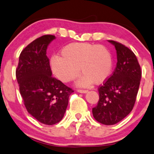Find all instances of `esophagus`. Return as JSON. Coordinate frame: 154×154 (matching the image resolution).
<instances>
[{
  "label": "esophagus",
  "instance_id": "1",
  "mask_svg": "<svg viewBox=\"0 0 154 154\" xmlns=\"http://www.w3.org/2000/svg\"><path fill=\"white\" fill-rule=\"evenodd\" d=\"M77 91L79 92V93L85 94V93H87V92H88V91H87V90H84V89H77Z\"/></svg>",
  "mask_w": 154,
  "mask_h": 154
}]
</instances>
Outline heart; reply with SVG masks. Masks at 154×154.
Masks as SVG:
<instances>
[{
  "label": "heart",
  "instance_id": "b5f03b06",
  "mask_svg": "<svg viewBox=\"0 0 154 154\" xmlns=\"http://www.w3.org/2000/svg\"><path fill=\"white\" fill-rule=\"evenodd\" d=\"M60 54L61 57H51V67L56 77L64 82L77 78L81 69L84 75L78 81L79 85L88 86L93 82L100 84L112 72L111 53L101 45L73 43L63 48Z\"/></svg>",
  "mask_w": 154,
  "mask_h": 154
}]
</instances>
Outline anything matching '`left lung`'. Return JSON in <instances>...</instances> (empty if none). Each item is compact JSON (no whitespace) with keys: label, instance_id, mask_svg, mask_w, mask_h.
Masks as SVG:
<instances>
[{"label":"left lung","instance_id":"obj_1","mask_svg":"<svg viewBox=\"0 0 154 154\" xmlns=\"http://www.w3.org/2000/svg\"><path fill=\"white\" fill-rule=\"evenodd\" d=\"M116 50L117 63L113 74L98 88L100 99L92 108L94 119L106 125L120 122L130 114L135 104L142 71L130 48L114 40H108Z\"/></svg>","mask_w":154,"mask_h":154}]
</instances>
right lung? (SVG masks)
<instances>
[{"label":"right lung","instance_id":"right-lung-1","mask_svg":"<svg viewBox=\"0 0 154 154\" xmlns=\"http://www.w3.org/2000/svg\"><path fill=\"white\" fill-rule=\"evenodd\" d=\"M55 36L37 38L23 49L16 78L27 111L41 123L52 125L63 117L74 90L52 77L46 49Z\"/></svg>","mask_w":154,"mask_h":154}]
</instances>
